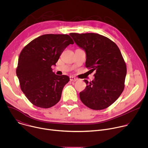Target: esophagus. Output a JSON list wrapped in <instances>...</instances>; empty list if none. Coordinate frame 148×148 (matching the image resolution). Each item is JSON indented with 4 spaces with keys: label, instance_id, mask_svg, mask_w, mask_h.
<instances>
[{
    "label": "esophagus",
    "instance_id": "obj_1",
    "mask_svg": "<svg viewBox=\"0 0 148 148\" xmlns=\"http://www.w3.org/2000/svg\"><path fill=\"white\" fill-rule=\"evenodd\" d=\"M70 79L71 81H76L78 79L77 78L73 77V76H70Z\"/></svg>",
    "mask_w": 148,
    "mask_h": 148
}]
</instances>
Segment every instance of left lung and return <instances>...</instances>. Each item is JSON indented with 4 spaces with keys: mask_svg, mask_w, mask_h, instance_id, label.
<instances>
[{
    "mask_svg": "<svg viewBox=\"0 0 148 148\" xmlns=\"http://www.w3.org/2000/svg\"><path fill=\"white\" fill-rule=\"evenodd\" d=\"M76 45L86 53V67L95 71L94 80L79 92L82 102L92 110L110 107L121 95L125 87L126 66L117 45L97 33L70 34Z\"/></svg>",
    "mask_w": 148,
    "mask_h": 148,
    "instance_id": "left-lung-1",
    "label": "left lung"
}]
</instances>
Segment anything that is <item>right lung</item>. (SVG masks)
<instances>
[{"label":"right lung","instance_id":"obj_1","mask_svg":"<svg viewBox=\"0 0 148 148\" xmlns=\"http://www.w3.org/2000/svg\"><path fill=\"white\" fill-rule=\"evenodd\" d=\"M70 44L74 41L67 34H47L34 39L21 51L16 74L21 90L35 106L49 108L60 101L70 78L55 74L51 66Z\"/></svg>","mask_w":148,"mask_h":148}]
</instances>
